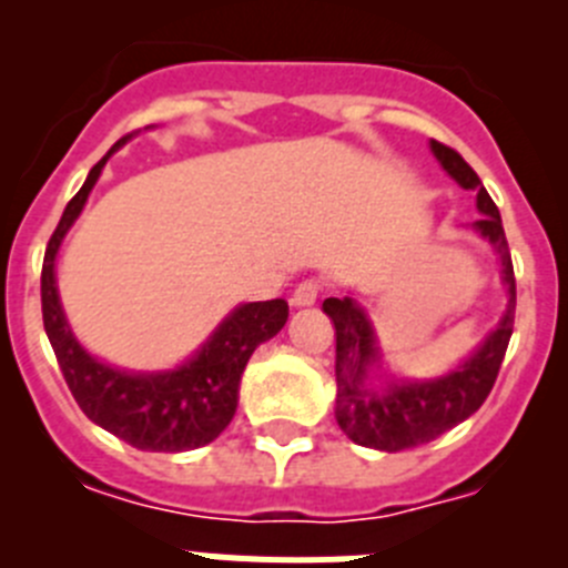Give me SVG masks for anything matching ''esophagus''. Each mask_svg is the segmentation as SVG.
<instances>
[{
  "mask_svg": "<svg viewBox=\"0 0 568 568\" xmlns=\"http://www.w3.org/2000/svg\"><path fill=\"white\" fill-rule=\"evenodd\" d=\"M321 290H324V287H321L318 278L301 281L298 287H295V293H293V304H295V307H313L315 301H318Z\"/></svg>",
  "mask_w": 568,
  "mask_h": 568,
  "instance_id": "34e87169",
  "label": "esophagus"
}]
</instances>
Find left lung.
<instances>
[{
  "mask_svg": "<svg viewBox=\"0 0 568 568\" xmlns=\"http://www.w3.org/2000/svg\"><path fill=\"white\" fill-rule=\"evenodd\" d=\"M433 150L446 173L453 175L460 187L478 193V210L484 213V219L475 222V227L500 253L504 281L509 284V307H506L498 329L455 373L438 381H424V384H389L384 393H373V389H366V366L378 361V346H375L373 327H369L364 310L353 298L324 301V313L335 324V384H338L335 418L346 438L369 446V449H381V453H400V449L429 444L469 418L471 413H478L495 386L511 338V327H515V298H518L515 295V267H511L498 207L480 184L478 173L464 162L458 150L440 142H433Z\"/></svg>",
  "mask_w": 568,
  "mask_h": 568,
  "instance_id": "1",
  "label": "left lung"
}]
</instances>
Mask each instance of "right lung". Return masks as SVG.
<instances>
[{
  "mask_svg": "<svg viewBox=\"0 0 568 568\" xmlns=\"http://www.w3.org/2000/svg\"><path fill=\"white\" fill-rule=\"evenodd\" d=\"M130 135L119 139L122 148ZM113 148V150H115ZM110 150V153H113ZM93 164L88 182L82 184L62 213V222L53 230L42 261V321L50 346L57 353L68 389L77 398L79 409L93 424L108 429L124 444L144 453H184L207 446L224 433L239 406V381L255 346L273 338L287 324L290 307L284 298L255 301L235 310L213 338L202 346V353L173 373L130 375L119 373L102 361L90 358L70 333L59 304L53 261L64 233L82 213L88 193L97 184L104 162Z\"/></svg>",
  "mask_w": 568,
  "mask_h": 568,
  "instance_id": "right-lung-1",
  "label": "right lung"
}]
</instances>
